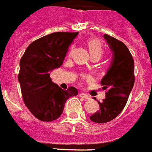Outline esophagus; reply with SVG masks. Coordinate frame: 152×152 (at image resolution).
Wrapping results in <instances>:
<instances>
[{"instance_id":"1","label":"esophagus","mask_w":152,"mask_h":152,"mask_svg":"<svg viewBox=\"0 0 152 152\" xmlns=\"http://www.w3.org/2000/svg\"><path fill=\"white\" fill-rule=\"evenodd\" d=\"M79 96L81 97V98H82V99H90V97H89V96L86 95V94H85V93H80Z\"/></svg>"}]
</instances>
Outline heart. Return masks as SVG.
<instances>
[{"instance_id": "obj_1", "label": "heart", "mask_w": 152, "mask_h": 152, "mask_svg": "<svg viewBox=\"0 0 152 152\" xmlns=\"http://www.w3.org/2000/svg\"><path fill=\"white\" fill-rule=\"evenodd\" d=\"M88 48L91 56H99L101 57L103 54V48L102 45L99 40L91 39L88 42Z\"/></svg>"}]
</instances>
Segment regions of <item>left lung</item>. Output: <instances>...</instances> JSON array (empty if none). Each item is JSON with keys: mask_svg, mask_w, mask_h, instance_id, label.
Segmentation results:
<instances>
[{"mask_svg": "<svg viewBox=\"0 0 152 152\" xmlns=\"http://www.w3.org/2000/svg\"><path fill=\"white\" fill-rule=\"evenodd\" d=\"M104 39L112 52V60L107 72L101 80L106 98L99 105V110L90 116L91 121L96 123L108 122L119 115L126 106L129 96L133 89L134 61L130 52L123 42L108 34Z\"/></svg>", "mask_w": 152, "mask_h": 152, "instance_id": "1", "label": "left lung"}]
</instances>
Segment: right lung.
Segmentation results:
<instances>
[{
  "label": "right lung",
  "instance_id": "add662e5",
  "mask_svg": "<svg viewBox=\"0 0 152 152\" xmlns=\"http://www.w3.org/2000/svg\"><path fill=\"white\" fill-rule=\"evenodd\" d=\"M78 32H56L33 42L19 62L18 75L25 105L37 119L53 122L60 117L64 104L77 95V88L66 90L53 83L50 72L64 63V58Z\"/></svg>",
  "mask_w": 152,
  "mask_h": 152
}]
</instances>
